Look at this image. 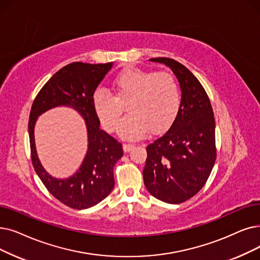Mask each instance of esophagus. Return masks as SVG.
Segmentation results:
<instances>
[{"instance_id": "obj_1", "label": "esophagus", "mask_w": 260, "mask_h": 260, "mask_svg": "<svg viewBox=\"0 0 260 260\" xmlns=\"http://www.w3.org/2000/svg\"><path fill=\"white\" fill-rule=\"evenodd\" d=\"M133 148H134V144L133 143H124L123 144L124 152H129Z\"/></svg>"}]
</instances>
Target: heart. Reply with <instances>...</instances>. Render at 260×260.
<instances>
[{
  "mask_svg": "<svg viewBox=\"0 0 260 260\" xmlns=\"http://www.w3.org/2000/svg\"><path fill=\"white\" fill-rule=\"evenodd\" d=\"M111 88L114 95L104 89L95 90L92 106L102 126L112 132L126 104L128 114L119 125L123 138L140 139L149 129L157 133L167 128L180 108L179 84L170 72L127 68L114 77Z\"/></svg>",
  "mask_w": 260,
  "mask_h": 260,
  "instance_id": "1",
  "label": "heart"
}]
</instances>
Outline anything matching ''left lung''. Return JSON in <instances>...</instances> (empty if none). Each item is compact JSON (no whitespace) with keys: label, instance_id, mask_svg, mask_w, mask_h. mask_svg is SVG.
I'll return each mask as SVG.
<instances>
[{"label":"left lung","instance_id":"obj_1","mask_svg":"<svg viewBox=\"0 0 260 260\" xmlns=\"http://www.w3.org/2000/svg\"><path fill=\"white\" fill-rule=\"evenodd\" d=\"M151 60L173 71L182 100L170 128L146 146L143 182L156 199L179 204L206 184L216 161L213 110L204 87L184 64L167 57Z\"/></svg>","mask_w":260,"mask_h":260}]
</instances>
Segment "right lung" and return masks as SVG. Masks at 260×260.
I'll return each mask as SVG.
<instances>
[{"mask_svg":"<svg viewBox=\"0 0 260 260\" xmlns=\"http://www.w3.org/2000/svg\"><path fill=\"white\" fill-rule=\"evenodd\" d=\"M112 62H72L56 72L40 89L31 105L28 135L34 169L49 192L62 204L73 209H86L104 200L115 186L114 167L123 156L121 142L100 127L92 106L98 85L111 69ZM76 109L86 121L88 151L85 159L73 176L66 180L50 177L42 168L35 148L33 127L38 115L56 106Z\"/></svg>","mask_w":260,"mask_h":260,"instance_id":"add662e5","label":"right lung"}]
</instances>
